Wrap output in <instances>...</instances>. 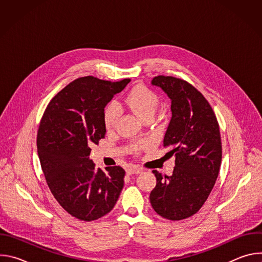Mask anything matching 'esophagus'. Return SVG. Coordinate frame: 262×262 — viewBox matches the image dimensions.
<instances>
[{
	"mask_svg": "<svg viewBox=\"0 0 262 262\" xmlns=\"http://www.w3.org/2000/svg\"><path fill=\"white\" fill-rule=\"evenodd\" d=\"M142 171H143V170H142L140 167L135 166V165L129 166L128 169H127V173H128V174H140Z\"/></svg>",
	"mask_w": 262,
	"mask_h": 262,
	"instance_id": "34e87169",
	"label": "esophagus"
}]
</instances>
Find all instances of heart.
<instances>
[{"instance_id": "1", "label": "heart", "mask_w": 262, "mask_h": 262, "mask_svg": "<svg viewBox=\"0 0 262 262\" xmlns=\"http://www.w3.org/2000/svg\"><path fill=\"white\" fill-rule=\"evenodd\" d=\"M121 104L125 107H128L137 115H139L143 120L147 118H152L159 104L158 94L149 89L143 84H139L132 88L128 93L122 98ZM120 111L115 103H108L103 111V123L106 130L114 129Z\"/></svg>"}]
</instances>
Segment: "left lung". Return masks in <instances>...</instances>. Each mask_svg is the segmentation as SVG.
I'll return each mask as SVG.
<instances>
[{
  "label": "left lung",
  "instance_id": "1",
  "mask_svg": "<svg viewBox=\"0 0 262 262\" xmlns=\"http://www.w3.org/2000/svg\"><path fill=\"white\" fill-rule=\"evenodd\" d=\"M151 83L171 99L164 147L175 156V167L171 176L152 171L157 185L149 199L158 214L179 221L195 214L213 189L222 161L220 127L209 102L190 83L170 76L155 77Z\"/></svg>",
  "mask_w": 262,
  "mask_h": 262
}]
</instances>
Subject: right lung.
<instances>
[{"instance_id":"1","label":"right lung","mask_w":262,"mask_h":262,"mask_svg":"<svg viewBox=\"0 0 262 262\" xmlns=\"http://www.w3.org/2000/svg\"><path fill=\"white\" fill-rule=\"evenodd\" d=\"M129 82L79 78L52 98L40 120L37 150L47 183L62 208L81 221L108 213L122 191L124 169L103 172L89 156L105 135L104 106Z\"/></svg>"}]
</instances>
